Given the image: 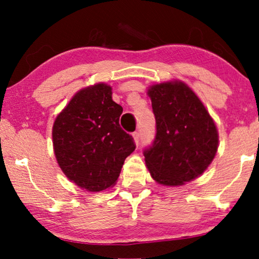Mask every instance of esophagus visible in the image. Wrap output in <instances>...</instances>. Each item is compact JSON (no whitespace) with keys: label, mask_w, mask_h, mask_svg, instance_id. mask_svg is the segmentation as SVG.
I'll return each mask as SVG.
<instances>
[{"label":"esophagus","mask_w":259,"mask_h":259,"mask_svg":"<svg viewBox=\"0 0 259 259\" xmlns=\"http://www.w3.org/2000/svg\"><path fill=\"white\" fill-rule=\"evenodd\" d=\"M133 139H135L136 145H139V142H141V136H139V132L133 133Z\"/></svg>","instance_id":"obj_1"}]
</instances>
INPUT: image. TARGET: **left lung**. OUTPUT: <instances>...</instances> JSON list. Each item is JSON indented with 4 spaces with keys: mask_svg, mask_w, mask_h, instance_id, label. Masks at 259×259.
I'll list each match as a JSON object with an SVG mask.
<instances>
[{
    "mask_svg": "<svg viewBox=\"0 0 259 259\" xmlns=\"http://www.w3.org/2000/svg\"><path fill=\"white\" fill-rule=\"evenodd\" d=\"M156 120V137L144 151L148 171L156 183L179 187L201 176L218 149L213 118L191 88L173 80L149 87Z\"/></svg>",
    "mask_w": 259,
    "mask_h": 259,
    "instance_id": "8db88e82",
    "label": "left lung"
}]
</instances>
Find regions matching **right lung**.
<instances>
[{"mask_svg":"<svg viewBox=\"0 0 259 259\" xmlns=\"http://www.w3.org/2000/svg\"><path fill=\"white\" fill-rule=\"evenodd\" d=\"M111 96V87L103 82L82 88L52 128L58 165L70 182L91 193L114 187L136 149L132 136L118 123L122 106Z\"/></svg>","mask_w":259,"mask_h":259,"instance_id":"1","label":"right lung"}]
</instances>
